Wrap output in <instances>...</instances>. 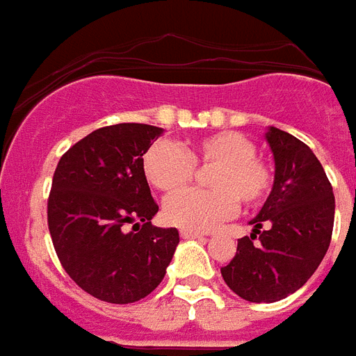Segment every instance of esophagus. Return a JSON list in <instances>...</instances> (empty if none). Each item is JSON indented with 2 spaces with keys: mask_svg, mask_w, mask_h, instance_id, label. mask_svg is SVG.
Masks as SVG:
<instances>
[{
  "mask_svg": "<svg viewBox=\"0 0 356 356\" xmlns=\"http://www.w3.org/2000/svg\"><path fill=\"white\" fill-rule=\"evenodd\" d=\"M180 235H181V238H202L204 237V233L193 232V229H181Z\"/></svg>",
  "mask_w": 356,
  "mask_h": 356,
  "instance_id": "34e87169",
  "label": "esophagus"
}]
</instances>
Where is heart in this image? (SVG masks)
<instances>
[{
  "instance_id": "1",
  "label": "heart",
  "mask_w": 356,
  "mask_h": 356,
  "mask_svg": "<svg viewBox=\"0 0 356 356\" xmlns=\"http://www.w3.org/2000/svg\"><path fill=\"white\" fill-rule=\"evenodd\" d=\"M255 152L257 147L248 136L222 130L180 145L156 141L145 150L141 167L150 186L172 195L191 183L195 168L211 166L207 177L211 190L178 193L163 206V215L170 224L206 232L229 217L237 200L254 207L268 196L274 175Z\"/></svg>"
}]
</instances>
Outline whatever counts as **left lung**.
Here are the masks:
<instances>
[{"label": "left lung", "mask_w": 356, "mask_h": 356, "mask_svg": "<svg viewBox=\"0 0 356 356\" xmlns=\"http://www.w3.org/2000/svg\"><path fill=\"white\" fill-rule=\"evenodd\" d=\"M264 138L274 154V187L250 220V237L238 238L235 257L220 268L226 285L252 303H274L305 285L331 244L334 224L331 181L314 152L275 127Z\"/></svg>", "instance_id": "left-lung-1"}]
</instances>
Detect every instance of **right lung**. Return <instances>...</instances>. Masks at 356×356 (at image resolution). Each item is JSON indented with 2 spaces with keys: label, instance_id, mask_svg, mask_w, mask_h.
Segmentation results:
<instances>
[{
  "label": "right lung",
  "instance_id": "right-lung-1",
  "mask_svg": "<svg viewBox=\"0 0 356 356\" xmlns=\"http://www.w3.org/2000/svg\"><path fill=\"white\" fill-rule=\"evenodd\" d=\"M161 132L141 123L104 127L56 165L47 200L51 241L67 275L101 301L124 305L149 296L180 243L176 227L150 222L158 204L141 160Z\"/></svg>",
  "mask_w": 356,
  "mask_h": 356
}]
</instances>
